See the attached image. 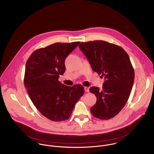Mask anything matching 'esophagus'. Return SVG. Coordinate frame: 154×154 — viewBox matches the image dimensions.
I'll return each mask as SVG.
<instances>
[{
  "instance_id": "1",
  "label": "esophagus",
  "mask_w": 154,
  "mask_h": 154,
  "mask_svg": "<svg viewBox=\"0 0 154 154\" xmlns=\"http://www.w3.org/2000/svg\"><path fill=\"white\" fill-rule=\"evenodd\" d=\"M84 90H85V92H89V88L88 87H84Z\"/></svg>"
}]
</instances>
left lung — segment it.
<instances>
[{
  "label": "left lung",
  "mask_w": 154,
  "mask_h": 154,
  "mask_svg": "<svg viewBox=\"0 0 154 154\" xmlns=\"http://www.w3.org/2000/svg\"><path fill=\"white\" fill-rule=\"evenodd\" d=\"M79 48L93 70L105 79L102 90L90 88L97 97L91 112L100 119H111L124 107L132 90L134 71L129 56L121 47L103 41L81 42Z\"/></svg>",
  "instance_id": "left-lung-1"
}]
</instances>
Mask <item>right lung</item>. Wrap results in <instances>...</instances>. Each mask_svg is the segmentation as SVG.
<instances>
[{"instance_id": "add662e5", "label": "right lung", "mask_w": 154, "mask_h": 154, "mask_svg": "<svg viewBox=\"0 0 154 154\" xmlns=\"http://www.w3.org/2000/svg\"><path fill=\"white\" fill-rule=\"evenodd\" d=\"M80 42L55 43L33 52L28 58L24 84L40 113L52 121L68 119L84 93L82 85L69 87L58 81L66 67L64 61Z\"/></svg>"}]
</instances>
